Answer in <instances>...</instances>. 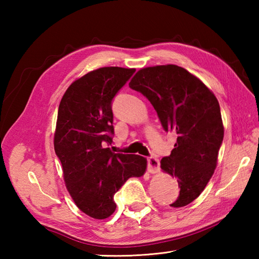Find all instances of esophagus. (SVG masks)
I'll use <instances>...</instances> for the list:
<instances>
[{
	"label": "esophagus",
	"instance_id": "1",
	"mask_svg": "<svg viewBox=\"0 0 259 259\" xmlns=\"http://www.w3.org/2000/svg\"><path fill=\"white\" fill-rule=\"evenodd\" d=\"M148 168H149V171L151 174H156L160 169V162H159V159L156 157H149L148 158Z\"/></svg>",
	"mask_w": 259,
	"mask_h": 259
}]
</instances>
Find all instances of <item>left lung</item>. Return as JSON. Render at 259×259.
Listing matches in <instances>:
<instances>
[{
  "instance_id": "left-lung-1",
  "label": "left lung",
  "mask_w": 259,
  "mask_h": 259,
  "mask_svg": "<svg viewBox=\"0 0 259 259\" xmlns=\"http://www.w3.org/2000/svg\"><path fill=\"white\" fill-rule=\"evenodd\" d=\"M129 87L155 108L164 131L177 134L170 156L160 161L180 188L171 207L187 206L205 189L217 166L224 125L217 98L186 69L175 64L139 70Z\"/></svg>"
}]
</instances>
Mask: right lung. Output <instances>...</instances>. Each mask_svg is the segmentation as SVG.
<instances>
[{"label": "right lung", "mask_w": 259, "mask_h": 259, "mask_svg": "<svg viewBox=\"0 0 259 259\" xmlns=\"http://www.w3.org/2000/svg\"><path fill=\"white\" fill-rule=\"evenodd\" d=\"M135 69L100 68L74 81L59 106L54 150L69 194L81 211L96 219L114 212L113 196L126 180L141 177L147 160L114 153L112 101Z\"/></svg>", "instance_id": "add662e5"}]
</instances>
